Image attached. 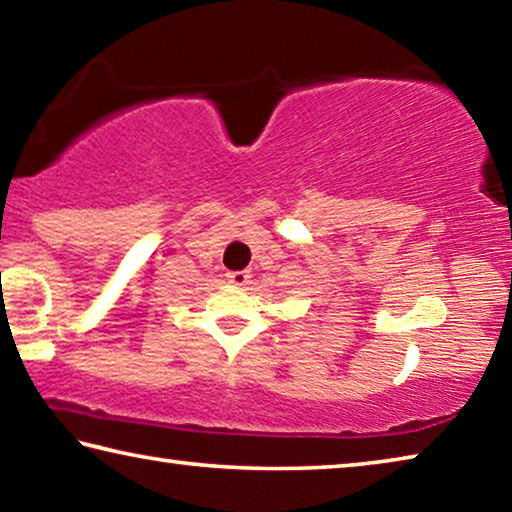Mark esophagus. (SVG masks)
Listing matches in <instances>:
<instances>
[{
    "mask_svg": "<svg viewBox=\"0 0 512 512\" xmlns=\"http://www.w3.org/2000/svg\"><path fill=\"white\" fill-rule=\"evenodd\" d=\"M225 277H228V282L235 284V287H246L250 275L246 271H232V273H228Z\"/></svg>",
    "mask_w": 512,
    "mask_h": 512,
    "instance_id": "1",
    "label": "esophagus"
}]
</instances>
